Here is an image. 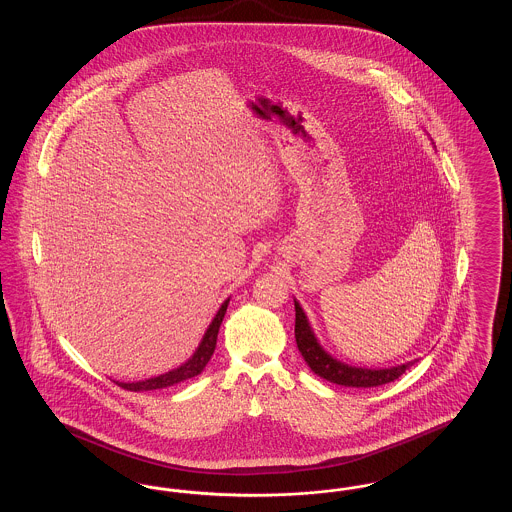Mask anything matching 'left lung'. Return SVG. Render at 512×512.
<instances>
[{
    "mask_svg": "<svg viewBox=\"0 0 512 512\" xmlns=\"http://www.w3.org/2000/svg\"><path fill=\"white\" fill-rule=\"evenodd\" d=\"M293 303H295V341H297L299 353L303 355L305 363L317 376L332 384L345 386V388H376L397 380L407 368H411L416 363L414 359L409 363L390 366V368H365V366L341 363L328 351H324V347L318 343L305 311L297 301Z\"/></svg>",
    "mask_w": 512,
    "mask_h": 512,
    "instance_id": "left-lung-1",
    "label": "left lung"
}]
</instances>
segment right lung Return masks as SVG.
I'll return each mask as SVG.
<instances>
[{"label": "right lung", "instance_id": "add662e5", "mask_svg": "<svg viewBox=\"0 0 512 512\" xmlns=\"http://www.w3.org/2000/svg\"><path fill=\"white\" fill-rule=\"evenodd\" d=\"M228 303L230 299H226L222 305H220L219 313L213 318V322L209 324L207 332L203 334V340L199 343V347L195 349L194 355L184 363V365L169 370L161 376H155V378H147L142 382H132V384H126V382H117L121 388L128 391H151V390H163V388H169L174 384H180L184 380H190L197 374L203 372V368L209 363V359L213 357L215 353V347H217V336H219L220 324H222V318L224 313L228 309Z\"/></svg>", "mask_w": 512, "mask_h": 512}]
</instances>
